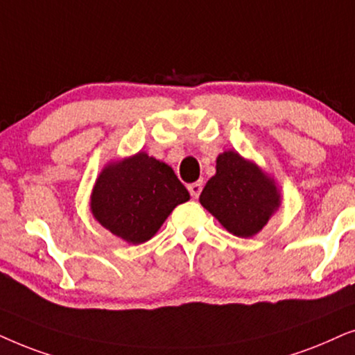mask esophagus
<instances>
[{
    "label": "esophagus",
    "instance_id": "esophagus-1",
    "mask_svg": "<svg viewBox=\"0 0 355 355\" xmlns=\"http://www.w3.org/2000/svg\"><path fill=\"white\" fill-rule=\"evenodd\" d=\"M201 190H202V180H198V182L190 183V185H188V191H190L191 198H195V200L201 195Z\"/></svg>",
    "mask_w": 355,
    "mask_h": 355
}]
</instances>
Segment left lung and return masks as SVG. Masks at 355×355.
<instances>
[{
    "mask_svg": "<svg viewBox=\"0 0 355 355\" xmlns=\"http://www.w3.org/2000/svg\"><path fill=\"white\" fill-rule=\"evenodd\" d=\"M200 202L230 234L247 239L279 209L281 193L257 164L225 150L216 160V175L207 180Z\"/></svg>",
    "mask_w": 355,
    "mask_h": 355,
    "instance_id": "8db88e82",
    "label": "left lung"
}]
</instances>
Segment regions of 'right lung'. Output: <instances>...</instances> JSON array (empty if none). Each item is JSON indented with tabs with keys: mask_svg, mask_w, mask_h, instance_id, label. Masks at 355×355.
Returning a JSON list of instances; mask_svg holds the SVG:
<instances>
[{
	"mask_svg": "<svg viewBox=\"0 0 355 355\" xmlns=\"http://www.w3.org/2000/svg\"><path fill=\"white\" fill-rule=\"evenodd\" d=\"M190 193L165 162L138 153L103 167L91 195L96 220L125 242L150 240Z\"/></svg>",
	"mask_w": 355,
	"mask_h": 355,
	"instance_id": "obj_1",
	"label": "right lung"
}]
</instances>
